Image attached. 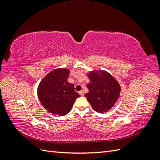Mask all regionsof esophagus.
Instances as JSON below:
<instances>
[{
    "mask_svg": "<svg viewBox=\"0 0 160 160\" xmlns=\"http://www.w3.org/2000/svg\"><path fill=\"white\" fill-rule=\"evenodd\" d=\"M79 95H81V96H83L84 95H85V93H84V91L82 90V91H79Z\"/></svg>",
    "mask_w": 160,
    "mask_h": 160,
    "instance_id": "obj_1",
    "label": "esophagus"
}]
</instances>
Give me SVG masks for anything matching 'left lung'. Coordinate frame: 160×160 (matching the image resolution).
I'll return each instance as SVG.
<instances>
[{
    "instance_id": "obj_1",
    "label": "left lung",
    "mask_w": 160,
    "mask_h": 160,
    "mask_svg": "<svg viewBox=\"0 0 160 160\" xmlns=\"http://www.w3.org/2000/svg\"><path fill=\"white\" fill-rule=\"evenodd\" d=\"M88 77L90 80L87 85L89 93L85 94V97L95 111L102 113L107 112L119 98V84L105 71H92L88 72Z\"/></svg>"
}]
</instances>
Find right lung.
Segmentation results:
<instances>
[{"instance_id": "1", "label": "right lung", "mask_w": 160, "mask_h": 160, "mask_svg": "<svg viewBox=\"0 0 160 160\" xmlns=\"http://www.w3.org/2000/svg\"><path fill=\"white\" fill-rule=\"evenodd\" d=\"M69 75V69H56L48 73L38 85V99L51 113L59 116L67 114L75 99L80 97L75 92L74 85L67 81Z\"/></svg>"}]
</instances>
